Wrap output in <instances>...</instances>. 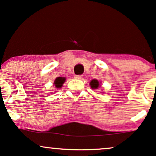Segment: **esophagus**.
Returning a JSON list of instances; mask_svg holds the SVG:
<instances>
[{"instance_id": "esophagus-1", "label": "esophagus", "mask_w": 156, "mask_h": 156, "mask_svg": "<svg viewBox=\"0 0 156 156\" xmlns=\"http://www.w3.org/2000/svg\"><path fill=\"white\" fill-rule=\"evenodd\" d=\"M74 78L76 79V80H82V75H75Z\"/></svg>"}]
</instances>
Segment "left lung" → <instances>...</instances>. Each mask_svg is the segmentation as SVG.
<instances>
[{
	"label": "left lung",
	"mask_w": 156,
	"mask_h": 156,
	"mask_svg": "<svg viewBox=\"0 0 156 156\" xmlns=\"http://www.w3.org/2000/svg\"><path fill=\"white\" fill-rule=\"evenodd\" d=\"M90 84V87H92L93 89L98 88V85H99V83H98V80H93Z\"/></svg>",
	"instance_id": "obj_1"
}]
</instances>
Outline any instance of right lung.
Instances as JSON below:
<instances>
[{"label": "right lung", "mask_w": 156, "mask_h": 156, "mask_svg": "<svg viewBox=\"0 0 156 156\" xmlns=\"http://www.w3.org/2000/svg\"><path fill=\"white\" fill-rule=\"evenodd\" d=\"M65 80H66V79L64 77L57 78L54 82L55 85V87H57V88H60V87H62V85H63V84L64 83V82H65Z\"/></svg>", "instance_id": "right-lung-1"}]
</instances>
